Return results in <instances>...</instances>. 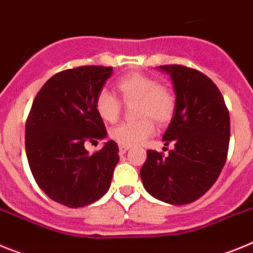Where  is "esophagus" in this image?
<instances>
[{
	"mask_svg": "<svg viewBox=\"0 0 253 253\" xmlns=\"http://www.w3.org/2000/svg\"><path fill=\"white\" fill-rule=\"evenodd\" d=\"M129 148H130V147H128V146H119V152H120V154L126 153V152L129 151Z\"/></svg>",
	"mask_w": 253,
	"mask_h": 253,
	"instance_id": "1",
	"label": "esophagus"
}]
</instances>
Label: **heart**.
Listing matches in <instances>:
<instances>
[{
    "instance_id": "1",
    "label": "heart",
    "mask_w": 253,
    "mask_h": 253,
    "mask_svg": "<svg viewBox=\"0 0 253 253\" xmlns=\"http://www.w3.org/2000/svg\"><path fill=\"white\" fill-rule=\"evenodd\" d=\"M116 88L126 104L137 102V122L123 123L110 130L111 139L120 146H137L154 133L153 119L157 124L169 122L175 111V96L157 80L146 75L133 73L118 81ZM122 102L110 91H100L96 97V111L102 120L114 123L119 118Z\"/></svg>"
}]
</instances>
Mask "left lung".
I'll use <instances>...</instances> for the list:
<instances>
[{
  "instance_id": "obj_1",
  "label": "left lung",
  "mask_w": 253,
  "mask_h": 253,
  "mask_svg": "<svg viewBox=\"0 0 253 253\" xmlns=\"http://www.w3.org/2000/svg\"><path fill=\"white\" fill-rule=\"evenodd\" d=\"M171 77L175 111L163 134L175 148L163 157L147 152L140 169L143 186L153 198L184 205L202 198L220 175L228 154L231 122L222 93L209 77L184 66L157 67Z\"/></svg>"
}]
</instances>
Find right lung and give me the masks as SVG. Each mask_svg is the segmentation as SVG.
I'll return each instance as SVG.
<instances>
[{
    "label": "right lung",
    "mask_w": 253,
    "mask_h": 253,
    "mask_svg": "<svg viewBox=\"0 0 253 253\" xmlns=\"http://www.w3.org/2000/svg\"><path fill=\"white\" fill-rule=\"evenodd\" d=\"M113 75L111 67L66 69L38 92L25 126V149L37 184L54 202L81 208L99 200L110 187L119 162L114 140L90 154L86 142L107 135L96 111V97Z\"/></svg>",
    "instance_id": "right-lung-1"
}]
</instances>
